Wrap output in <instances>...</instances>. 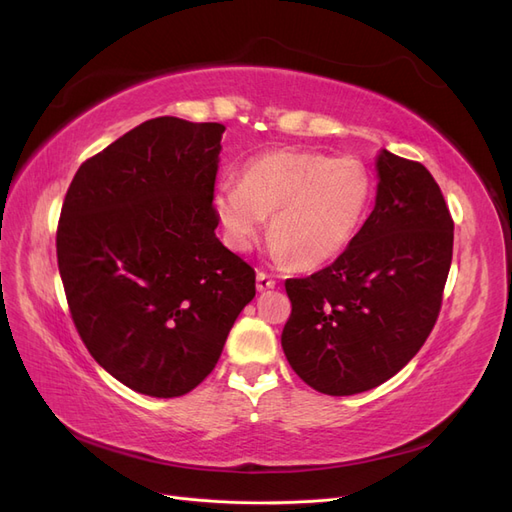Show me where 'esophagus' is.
I'll list each match as a JSON object with an SVG mask.
<instances>
[{
  "label": "esophagus",
  "instance_id": "esophagus-1",
  "mask_svg": "<svg viewBox=\"0 0 512 512\" xmlns=\"http://www.w3.org/2000/svg\"><path fill=\"white\" fill-rule=\"evenodd\" d=\"M275 277L271 275V273H267V271H258V275H256V288L258 290H269V288H275Z\"/></svg>",
  "mask_w": 512,
  "mask_h": 512
}]
</instances>
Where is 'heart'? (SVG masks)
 I'll return each mask as SVG.
<instances>
[{"label": "heart", "instance_id": "1", "mask_svg": "<svg viewBox=\"0 0 512 512\" xmlns=\"http://www.w3.org/2000/svg\"><path fill=\"white\" fill-rule=\"evenodd\" d=\"M374 196V175L354 158L277 149L247 160L239 183H222L213 211L226 243L252 250L271 215V254L316 269L346 252Z\"/></svg>", "mask_w": 512, "mask_h": 512}]
</instances>
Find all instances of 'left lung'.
<instances>
[{"label": "left lung", "instance_id": "1", "mask_svg": "<svg viewBox=\"0 0 512 512\" xmlns=\"http://www.w3.org/2000/svg\"><path fill=\"white\" fill-rule=\"evenodd\" d=\"M378 196L333 265L290 277L282 348L324 395H354L393 378L438 320L453 260V218L440 185L414 160L382 151Z\"/></svg>", "mask_w": 512, "mask_h": 512}]
</instances>
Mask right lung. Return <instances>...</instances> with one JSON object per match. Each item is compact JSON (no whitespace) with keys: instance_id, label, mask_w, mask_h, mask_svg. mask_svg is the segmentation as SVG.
<instances>
[{"instance_id":"obj_1","label":"right lung","mask_w":512,"mask_h":512,"mask_svg":"<svg viewBox=\"0 0 512 512\" xmlns=\"http://www.w3.org/2000/svg\"><path fill=\"white\" fill-rule=\"evenodd\" d=\"M222 123L156 117L76 170L57 267L89 354L121 384L179 397L218 363L256 273L215 237Z\"/></svg>"}]
</instances>
